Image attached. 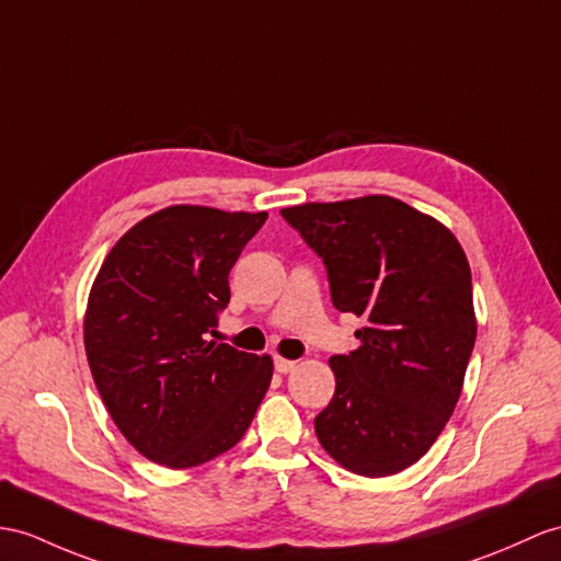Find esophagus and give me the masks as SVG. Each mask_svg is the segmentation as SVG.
<instances>
[{"label": "esophagus", "instance_id": "34e87169", "mask_svg": "<svg viewBox=\"0 0 561 561\" xmlns=\"http://www.w3.org/2000/svg\"><path fill=\"white\" fill-rule=\"evenodd\" d=\"M273 368H276L278 374H290L293 368H295V362H290V359H283V357H276V359H273Z\"/></svg>", "mask_w": 561, "mask_h": 561}]
</instances>
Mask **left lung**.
Returning a JSON list of instances; mask_svg holds the SVG:
<instances>
[{"label": "left lung", "mask_w": 561, "mask_h": 561, "mask_svg": "<svg viewBox=\"0 0 561 561\" xmlns=\"http://www.w3.org/2000/svg\"><path fill=\"white\" fill-rule=\"evenodd\" d=\"M321 256L333 307L364 321L359 347L331 357L335 394L313 419L345 469L412 467L455 412L476 343L471 268L431 216L386 195L280 209Z\"/></svg>", "instance_id": "1"}]
</instances>
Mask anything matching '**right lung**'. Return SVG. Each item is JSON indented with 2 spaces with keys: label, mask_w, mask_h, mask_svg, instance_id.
<instances>
[{
  "label": "right lung",
  "mask_w": 561,
  "mask_h": 561,
  "mask_svg": "<svg viewBox=\"0 0 561 561\" xmlns=\"http://www.w3.org/2000/svg\"><path fill=\"white\" fill-rule=\"evenodd\" d=\"M268 218L169 207L133 226L94 278L88 364L118 431L169 469L240 443L273 376L271 357L214 343L228 273Z\"/></svg>",
  "instance_id": "1"
}]
</instances>
